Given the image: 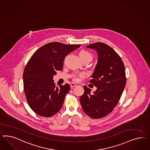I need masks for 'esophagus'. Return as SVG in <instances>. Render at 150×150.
<instances>
[{"mask_svg":"<svg viewBox=\"0 0 150 150\" xmlns=\"http://www.w3.org/2000/svg\"><path fill=\"white\" fill-rule=\"evenodd\" d=\"M75 86H76V85L75 84V83H70V87H71V88H73V87H75Z\"/></svg>","mask_w":150,"mask_h":150,"instance_id":"esophagus-1","label":"esophagus"}]
</instances>
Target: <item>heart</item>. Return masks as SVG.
Returning a JSON list of instances; mask_svg holds the SVG:
<instances>
[{
  "instance_id": "1",
  "label": "heart",
  "mask_w": 150,
  "mask_h": 150,
  "mask_svg": "<svg viewBox=\"0 0 150 150\" xmlns=\"http://www.w3.org/2000/svg\"><path fill=\"white\" fill-rule=\"evenodd\" d=\"M79 57L81 58V59H91L92 60V56L90 53L88 52L87 51H81L79 53ZM83 74H80L78 75H75L73 77V80L75 81H78L79 80V77H83Z\"/></svg>"
}]
</instances>
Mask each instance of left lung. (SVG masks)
I'll return each instance as SVG.
<instances>
[{
    "label": "left lung",
    "mask_w": 150,
    "mask_h": 150,
    "mask_svg": "<svg viewBox=\"0 0 150 150\" xmlns=\"http://www.w3.org/2000/svg\"><path fill=\"white\" fill-rule=\"evenodd\" d=\"M86 47L97 52V64L89 81L97 89L91 93L85 86L80 101L85 113L97 119L109 115L117 105L126 86L125 68L121 58L108 45L99 42Z\"/></svg>",
    "instance_id": "8db88e82"
}]
</instances>
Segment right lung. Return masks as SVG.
Listing matches in <instances>:
<instances>
[{
    "instance_id": "1",
    "label": "right lung",
    "mask_w": 150,
    "mask_h": 150,
    "mask_svg": "<svg viewBox=\"0 0 150 150\" xmlns=\"http://www.w3.org/2000/svg\"><path fill=\"white\" fill-rule=\"evenodd\" d=\"M80 46L50 42L29 59L23 75L24 92L29 105L39 116L51 117L61 109L70 86L66 83L57 87L53 77L63 69L65 56Z\"/></svg>"
}]
</instances>
